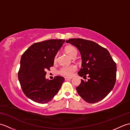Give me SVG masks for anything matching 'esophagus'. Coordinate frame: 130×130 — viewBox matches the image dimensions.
<instances>
[{"mask_svg": "<svg viewBox=\"0 0 130 130\" xmlns=\"http://www.w3.org/2000/svg\"><path fill=\"white\" fill-rule=\"evenodd\" d=\"M71 78H69V77H65V80H71Z\"/></svg>", "mask_w": 130, "mask_h": 130, "instance_id": "esophagus-1", "label": "esophagus"}]
</instances>
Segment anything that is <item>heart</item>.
<instances>
[{"instance_id": "heart-1", "label": "heart", "mask_w": 130, "mask_h": 130, "mask_svg": "<svg viewBox=\"0 0 130 130\" xmlns=\"http://www.w3.org/2000/svg\"><path fill=\"white\" fill-rule=\"evenodd\" d=\"M65 51L67 54H68L70 57H73L74 56H76V50L75 47L73 46H68L65 49ZM57 56L56 55L54 57V61H56L57 60ZM77 68L75 65H70L69 67H64L61 68L60 70V73L62 75L67 76H71L74 73L76 70Z\"/></svg>"}]
</instances>
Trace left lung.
I'll list each match as a JSON object with an SVG mask.
<instances>
[{
  "label": "left lung",
  "instance_id": "8db88e82",
  "mask_svg": "<svg viewBox=\"0 0 130 130\" xmlns=\"http://www.w3.org/2000/svg\"><path fill=\"white\" fill-rule=\"evenodd\" d=\"M66 42L75 46L81 54L79 75L88 77L87 81L81 80L77 92L88 103L102 100L113 89L116 79V64L109 51L92 41L82 38H71Z\"/></svg>",
  "mask_w": 130,
  "mask_h": 130
}]
</instances>
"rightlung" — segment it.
I'll use <instances>...</instances> for the list:
<instances>
[{
	"label": "right lung",
	"mask_w": 130,
	"mask_h": 130,
	"mask_svg": "<svg viewBox=\"0 0 130 130\" xmlns=\"http://www.w3.org/2000/svg\"><path fill=\"white\" fill-rule=\"evenodd\" d=\"M64 42L60 39L35 43L22 55L18 80L24 94L32 101L46 103L59 91L64 78L47 79L46 70L54 65V57Z\"/></svg>",
	"instance_id": "1"
}]
</instances>
